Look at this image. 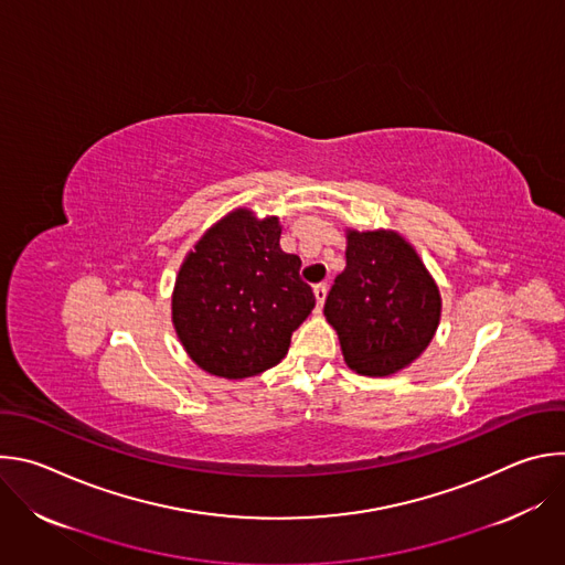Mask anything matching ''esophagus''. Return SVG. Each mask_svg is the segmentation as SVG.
I'll list each match as a JSON object with an SVG mask.
<instances>
[{
	"instance_id": "obj_1",
	"label": "esophagus",
	"mask_w": 565,
	"mask_h": 565,
	"mask_svg": "<svg viewBox=\"0 0 565 565\" xmlns=\"http://www.w3.org/2000/svg\"><path fill=\"white\" fill-rule=\"evenodd\" d=\"M312 292H315V299H317V310H321V306H324V299H327V292H329L327 284L312 286Z\"/></svg>"
}]
</instances>
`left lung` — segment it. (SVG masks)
I'll return each mask as SVG.
<instances>
[{"label":"left lung","instance_id":"obj_1","mask_svg":"<svg viewBox=\"0 0 565 565\" xmlns=\"http://www.w3.org/2000/svg\"><path fill=\"white\" fill-rule=\"evenodd\" d=\"M440 292L423 259L393 230H347V268L335 277L324 315L344 362L384 377L423 355L440 324Z\"/></svg>","mask_w":565,"mask_h":565}]
</instances>
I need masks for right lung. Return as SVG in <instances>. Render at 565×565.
Masks as SVG:
<instances>
[{
    "instance_id": "add662e5",
    "label": "right lung",
    "mask_w": 565,
    "mask_h": 565,
    "mask_svg": "<svg viewBox=\"0 0 565 565\" xmlns=\"http://www.w3.org/2000/svg\"><path fill=\"white\" fill-rule=\"evenodd\" d=\"M277 216L238 207L188 253L172 295V321L188 355L210 375L244 380L279 364L292 331L315 308L301 259L279 246Z\"/></svg>"
}]
</instances>
